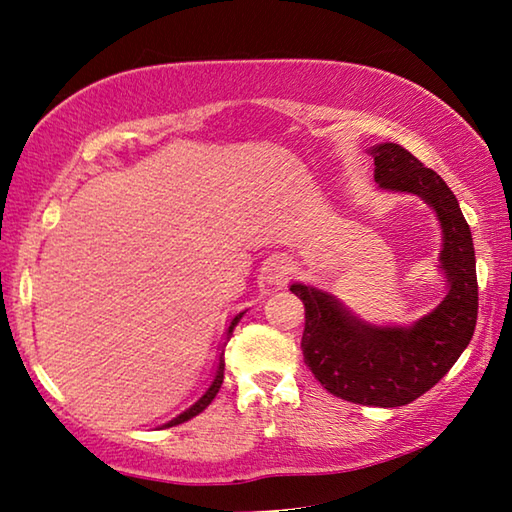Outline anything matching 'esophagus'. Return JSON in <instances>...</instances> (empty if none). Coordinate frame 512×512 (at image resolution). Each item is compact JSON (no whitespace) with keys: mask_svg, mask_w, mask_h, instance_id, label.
I'll return each instance as SVG.
<instances>
[{"mask_svg":"<svg viewBox=\"0 0 512 512\" xmlns=\"http://www.w3.org/2000/svg\"><path fill=\"white\" fill-rule=\"evenodd\" d=\"M289 275H291L289 259L273 257L271 262H268V266H266V282H271V284H284V282L289 280Z\"/></svg>","mask_w":512,"mask_h":512,"instance_id":"obj_1","label":"esophagus"}]
</instances>
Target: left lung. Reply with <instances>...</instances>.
Here are the masks:
<instances>
[{"label":"left lung","mask_w":512,"mask_h":512,"mask_svg":"<svg viewBox=\"0 0 512 512\" xmlns=\"http://www.w3.org/2000/svg\"><path fill=\"white\" fill-rule=\"evenodd\" d=\"M381 189L409 192L433 207L443 228L440 268L447 296L411 327H377L352 316L329 293L291 284L305 305L302 354L314 377L341 400L393 409L418 400L443 379L472 341L479 284L472 232L445 180L400 144L370 149Z\"/></svg>","instance_id":"8db88e82"}]
</instances>
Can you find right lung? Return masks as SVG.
Segmentation results:
<instances>
[{
    "mask_svg": "<svg viewBox=\"0 0 512 512\" xmlns=\"http://www.w3.org/2000/svg\"><path fill=\"white\" fill-rule=\"evenodd\" d=\"M246 311H241V314H237L235 318H232V323H230V327H228V332H225V336H228L230 339V334H232V329L237 327V323L241 320V316H244ZM223 370H225V361H223V352H221V357H219V366H216V372H214V381L210 384V388H207L205 391V395L201 397V400H198L196 404H192L189 406L187 411H183L180 415H176V418L173 420H169L167 424H162V429H169V427H176V424H183V422H187V420H192V418H196L198 413H203L207 406L212 404V400L216 397V393H219V388H221V384H223Z\"/></svg>",
    "mask_w": 512,
    "mask_h": 512,
    "instance_id": "right-lung-1",
    "label": "right lung"
}]
</instances>
